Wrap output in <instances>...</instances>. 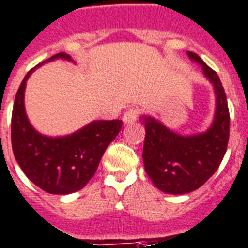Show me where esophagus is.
<instances>
[{"label":"esophagus","instance_id":"1","mask_svg":"<svg viewBox=\"0 0 248 248\" xmlns=\"http://www.w3.org/2000/svg\"><path fill=\"white\" fill-rule=\"evenodd\" d=\"M137 116H139V111L137 108H131L126 112L122 117V121L124 124H131L137 120Z\"/></svg>","mask_w":248,"mask_h":248}]
</instances>
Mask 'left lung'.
Masks as SVG:
<instances>
[{
    "label": "left lung",
    "mask_w": 248,
    "mask_h": 248,
    "mask_svg": "<svg viewBox=\"0 0 248 248\" xmlns=\"http://www.w3.org/2000/svg\"><path fill=\"white\" fill-rule=\"evenodd\" d=\"M202 67L203 76L214 86L216 108L207 130L180 135L157 118L141 116L146 128L143 163L148 177L165 193L184 195L200 188L218 169L230 136V112L219 77L199 55L187 52Z\"/></svg>",
    "instance_id": "obj_1"
}]
</instances>
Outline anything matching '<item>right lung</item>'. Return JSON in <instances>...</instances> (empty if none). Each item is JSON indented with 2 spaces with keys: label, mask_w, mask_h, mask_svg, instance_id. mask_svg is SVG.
<instances>
[{
  "label": "right lung",
  "mask_w": 248,
  "mask_h": 248,
  "mask_svg": "<svg viewBox=\"0 0 248 248\" xmlns=\"http://www.w3.org/2000/svg\"><path fill=\"white\" fill-rule=\"evenodd\" d=\"M59 59L75 63L70 55L60 52L32 68L21 82L12 109L11 141L15 158L31 182L52 195H68L91 180L102 155L121 130L122 121H92L66 136L38 132L26 113L27 79L40 66Z\"/></svg>",
  "instance_id": "add662e5"
}]
</instances>
